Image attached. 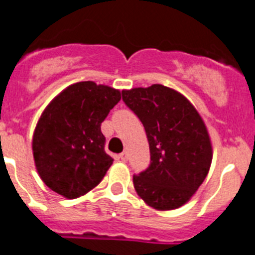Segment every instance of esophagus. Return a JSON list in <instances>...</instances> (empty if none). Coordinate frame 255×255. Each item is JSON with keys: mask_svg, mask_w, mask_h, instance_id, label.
I'll return each mask as SVG.
<instances>
[{"mask_svg": "<svg viewBox=\"0 0 255 255\" xmlns=\"http://www.w3.org/2000/svg\"><path fill=\"white\" fill-rule=\"evenodd\" d=\"M119 159H122V160H123V162H127V159H128V153H127V151H123V153L119 154Z\"/></svg>", "mask_w": 255, "mask_h": 255, "instance_id": "34e87169", "label": "esophagus"}]
</instances>
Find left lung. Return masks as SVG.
I'll use <instances>...</instances> for the list:
<instances>
[{"label": "left lung", "instance_id": "left-lung-1", "mask_svg": "<svg viewBox=\"0 0 255 255\" xmlns=\"http://www.w3.org/2000/svg\"><path fill=\"white\" fill-rule=\"evenodd\" d=\"M124 104L146 132L150 164L133 176L134 189L159 211L187 204L204 183L213 160V145L204 119L185 96L153 84L122 91Z\"/></svg>", "mask_w": 255, "mask_h": 255}]
</instances>
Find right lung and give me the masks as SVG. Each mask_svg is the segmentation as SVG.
Wrapping results in <instances>:
<instances>
[{
    "label": "right lung",
    "instance_id": "1",
    "mask_svg": "<svg viewBox=\"0 0 255 255\" xmlns=\"http://www.w3.org/2000/svg\"><path fill=\"white\" fill-rule=\"evenodd\" d=\"M121 101V91L80 81L55 96L36 124L32 151L46 187L68 200L97 187L113 164L101 123Z\"/></svg>",
    "mask_w": 255,
    "mask_h": 255
}]
</instances>
